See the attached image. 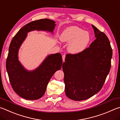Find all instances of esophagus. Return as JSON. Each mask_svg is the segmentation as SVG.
I'll use <instances>...</instances> for the list:
<instances>
[{"label":"esophagus","instance_id":"esophagus-1","mask_svg":"<svg viewBox=\"0 0 120 120\" xmlns=\"http://www.w3.org/2000/svg\"><path fill=\"white\" fill-rule=\"evenodd\" d=\"M65 58H66V55L65 54H64V55L62 56V60H63V61H64V60H65Z\"/></svg>","mask_w":120,"mask_h":120}]
</instances>
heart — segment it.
<instances>
[{
    "label": "heart",
    "instance_id": "heart-1",
    "mask_svg": "<svg viewBox=\"0 0 120 120\" xmlns=\"http://www.w3.org/2000/svg\"><path fill=\"white\" fill-rule=\"evenodd\" d=\"M60 39L63 42L69 43L68 50L71 53L75 54L86 49L90 40V36L88 31H84L82 28L71 26L63 31Z\"/></svg>",
    "mask_w": 120,
    "mask_h": 120
}]
</instances>
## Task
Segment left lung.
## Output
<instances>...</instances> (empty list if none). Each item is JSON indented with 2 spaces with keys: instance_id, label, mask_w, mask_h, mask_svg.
I'll use <instances>...</instances> for the list:
<instances>
[{
  "instance_id": "left-lung-1",
  "label": "left lung",
  "mask_w": 120,
  "mask_h": 120,
  "mask_svg": "<svg viewBox=\"0 0 120 120\" xmlns=\"http://www.w3.org/2000/svg\"><path fill=\"white\" fill-rule=\"evenodd\" d=\"M96 39L77 54H67L62 69L65 93L69 99L82 101L102 89L111 66L112 49L103 32L92 25Z\"/></svg>"
}]
</instances>
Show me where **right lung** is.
I'll use <instances>...</instances> for the list:
<instances>
[{"mask_svg": "<svg viewBox=\"0 0 120 120\" xmlns=\"http://www.w3.org/2000/svg\"><path fill=\"white\" fill-rule=\"evenodd\" d=\"M55 23L49 19L31 21L21 28L11 41L6 60V69L13 90L23 99L38 100L44 95L51 78L61 68L62 59L60 53L52 54L47 56L36 69L28 71L18 60L19 48L27 37L28 32L42 30L53 33Z\"/></svg>", "mask_w": 120, "mask_h": 120, "instance_id": "add662e5", "label": "right lung"}]
</instances>
